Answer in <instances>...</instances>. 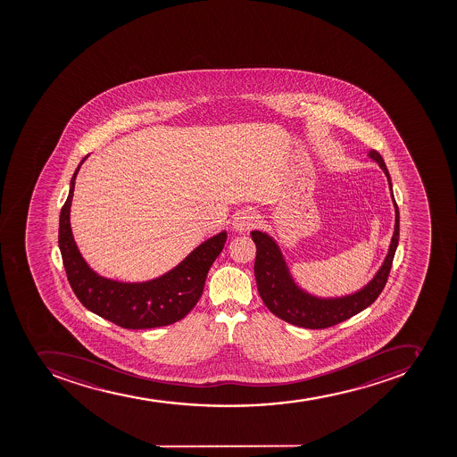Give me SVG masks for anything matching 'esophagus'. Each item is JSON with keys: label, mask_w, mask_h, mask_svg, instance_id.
Returning a JSON list of instances; mask_svg holds the SVG:
<instances>
[{"label": "esophagus", "mask_w": 457, "mask_h": 457, "mask_svg": "<svg viewBox=\"0 0 457 457\" xmlns=\"http://www.w3.org/2000/svg\"><path fill=\"white\" fill-rule=\"evenodd\" d=\"M259 223V214L255 213L254 211H241L239 213H237V216L234 218V229L237 232H248V230L253 229Z\"/></svg>", "instance_id": "1"}]
</instances>
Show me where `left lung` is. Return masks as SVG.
I'll list each match as a JSON object with an SVG mask.
<instances>
[{
  "instance_id": "left-lung-1",
  "label": "left lung",
  "mask_w": 457,
  "mask_h": 457,
  "mask_svg": "<svg viewBox=\"0 0 457 457\" xmlns=\"http://www.w3.org/2000/svg\"><path fill=\"white\" fill-rule=\"evenodd\" d=\"M368 154L380 165L387 177L388 187L392 190V179L381 154L377 150H370ZM392 200L396 212V223H395V232H393L392 243L388 246L387 255L376 276L361 291L351 295L319 298L303 291L296 285L295 280L292 279L287 262L283 259L282 251L275 239L266 232L253 230L251 238L257 246L254 275L257 289L264 305L283 321L305 328H331L370 307L386 287L388 273L392 270L397 244H399V209H397L396 200L393 197V191Z\"/></svg>"
}]
</instances>
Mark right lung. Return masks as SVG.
Instances as JSON below:
<instances>
[{
	"mask_svg": "<svg viewBox=\"0 0 457 457\" xmlns=\"http://www.w3.org/2000/svg\"><path fill=\"white\" fill-rule=\"evenodd\" d=\"M80 165L71 178L58 229L67 279L79 301L102 319L133 330L170 326L184 319L202 296L207 273L227 243V232L222 230L200 244L172 270L149 282L124 283L102 278L81 257L70 225V207Z\"/></svg>",
	"mask_w": 457,
	"mask_h": 457,
	"instance_id": "right-lung-1",
	"label": "right lung"
}]
</instances>
